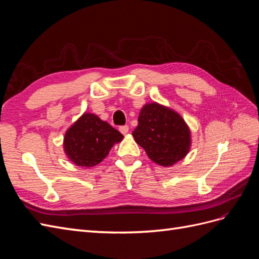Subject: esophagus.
Returning <instances> with one entry per match:
<instances>
[{
	"instance_id": "1",
	"label": "esophagus",
	"mask_w": 259,
	"mask_h": 259,
	"mask_svg": "<svg viewBox=\"0 0 259 259\" xmlns=\"http://www.w3.org/2000/svg\"><path fill=\"white\" fill-rule=\"evenodd\" d=\"M119 130H120V132L122 133L123 135L127 134V133H128V126H127V125H123V126H120Z\"/></svg>"
}]
</instances>
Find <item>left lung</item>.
<instances>
[{"instance_id": "left-lung-1", "label": "left lung", "mask_w": 259, "mask_h": 259, "mask_svg": "<svg viewBox=\"0 0 259 259\" xmlns=\"http://www.w3.org/2000/svg\"><path fill=\"white\" fill-rule=\"evenodd\" d=\"M133 136L149 158L162 166L184 159L191 144L190 131L183 117L156 103L142 109Z\"/></svg>"}]
</instances>
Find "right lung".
Masks as SVG:
<instances>
[{
  "label": "right lung",
  "instance_id": "right-lung-1",
  "mask_svg": "<svg viewBox=\"0 0 259 259\" xmlns=\"http://www.w3.org/2000/svg\"><path fill=\"white\" fill-rule=\"evenodd\" d=\"M122 138L121 133L109 123L93 113H84L67 131L64 148L75 165L91 167L103 161Z\"/></svg>",
  "mask_w": 259,
  "mask_h": 259
}]
</instances>
